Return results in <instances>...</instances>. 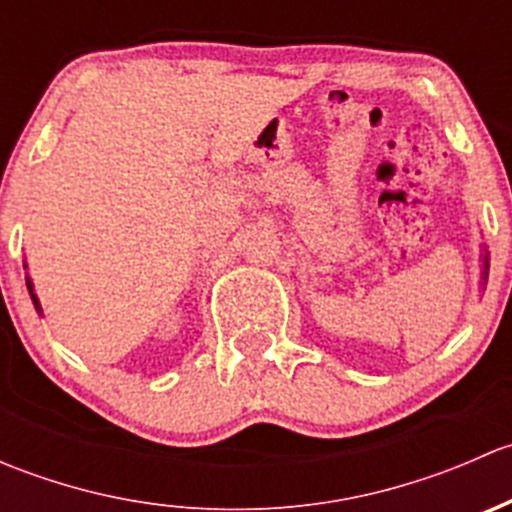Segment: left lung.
Here are the masks:
<instances>
[{
	"label": "left lung",
	"mask_w": 512,
	"mask_h": 512,
	"mask_svg": "<svg viewBox=\"0 0 512 512\" xmlns=\"http://www.w3.org/2000/svg\"><path fill=\"white\" fill-rule=\"evenodd\" d=\"M485 277H488V252H485V257H483V280Z\"/></svg>",
	"instance_id": "left-lung-1"
}]
</instances>
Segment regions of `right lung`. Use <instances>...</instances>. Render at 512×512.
I'll use <instances>...</instances> for the list:
<instances>
[{
    "instance_id": "obj_1",
    "label": "right lung",
    "mask_w": 512,
    "mask_h": 512,
    "mask_svg": "<svg viewBox=\"0 0 512 512\" xmlns=\"http://www.w3.org/2000/svg\"><path fill=\"white\" fill-rule=\"evenodd\" d=\"M24 267H27V265H24ZM27 287H29V294H32V299H34L36 309H41V307H39V299H36V294H34V287H32V282H29V280H27Z\"/></svg>"
}]
</instances>
